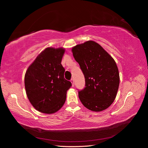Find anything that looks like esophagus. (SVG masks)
Returning a JSON list of instances; mask_svg holds the SVG:
<instances>
[{"label": "esophagus", "instance_id": "esophagus-1", "mask_svg": "<svg viewBox=\"0 0 148 148\" xmlns=\"http://www.w3.org/2000/svg\"><path fill=\"white\" fill-rule=\"evenodd\" d=\"M71 82L72 83V86H74V79L73 78H72L71 79Z\"/></svg>", "mask_w": 148, "mask_h": 148}]
</instances>
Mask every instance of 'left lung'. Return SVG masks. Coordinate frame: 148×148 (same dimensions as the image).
I'll use <instances>...</instances> for the list:
<instances>
[{
    "label": "left lung",
    "mask_w": 148,
    "mask_h": 148,
    "mask_svg": "<svg viewBox=\"0 0 148 148\" xmlns=\"http://www.w3.org/2000/svg\"><path fill=\"white\" fill-rule=\"evenodd\" d=\"M86 81V87L78 91L80 101L91 111L108 108L116 99L119 74L114 59L101 46L89 40L72 49Z\"/></svg>",
    "instance_id": "1"
}]
</instances>
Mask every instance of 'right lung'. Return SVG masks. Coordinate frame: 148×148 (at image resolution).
I'll list each match as a JSON object with an SVG mask.
<instances>
[{"label":"right lung","mask_w":148,"mask_h":148,"mask_svg":"<svg viewBox=\"0 0 148 148\" xmlns=\"http://www.w3.org/2000/svg\"><path fill=\"white\" fill-rule=\"evenodd\" d=\"M65 49L47 47L29 66L25 75V87L30 102L44 114H53L63 106L66 91L72 86L65 79L61 64Z\"/></svg>","instance_id":"obj_1"}]
</instances>
